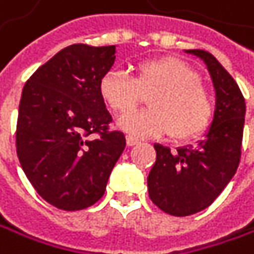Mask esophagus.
Instances as JSON below:
<instances>
[{"instance_id": "esophagus-1", "label": "esophagus", "mask_w": 254, "mask_h": 254, "mask_svg": "<svg viewBox=\"0 0 254 254\" xmlns=\"http://www.w3.org/2000/svg\"><path fill=\"white\" fill-rule=\"evenodd\" d=\"M139 142H140V139H137L136 136H131V134L127 136V145L133 146V145H136V143H139Z\"/></svg>"}]
</instances>
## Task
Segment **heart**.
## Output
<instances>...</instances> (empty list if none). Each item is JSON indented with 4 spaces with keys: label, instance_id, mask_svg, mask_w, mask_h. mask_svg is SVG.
<instances>
[{
    "label": "heart",
    "instance_id": "b5f03b06",
    "mask_svg": "<svg viewBox=\"0 0 254 254\" xmlns=\"http://www.w3.org/2000/svg\"><path fill=\"white\" fill-rule=\"evenodd\" d=\"M102 99L117 114L132 112L151 93L150 109L124 117L120 127L139 136L189 139L202 133L211 123L214 102L200 83L199 74L177 58H157L137 64L134 76L127 71H108L99 85Z\"/></svg>",
    "mask_w": 254,
    "mask_h": 254
}]
</instances>
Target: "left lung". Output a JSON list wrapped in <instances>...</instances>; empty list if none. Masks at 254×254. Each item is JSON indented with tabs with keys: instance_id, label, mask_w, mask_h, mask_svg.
I'll return each mask as SVG.
<instances>
[{
	"instance_id": "1",
	"label": "left lung",
	"mask_w": 254,
	"mask_h": 254,
	"mask_svg": "<svg viewBox=\"0 0 254 254\" xmlns=\"http://www.w3.org/2000/svg\"><path fill=\"white\" fill-rule=\"evenodd\" d=\"M199 57L215 88V112L203 140L171 151L155 143V163L148 175V193L166 214L184 217L208 208L235 175L246 117V102L235 79L209 52L186 51Z\"/></svg>"
}]
</instances>
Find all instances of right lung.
<instances>
[{
  "label": "right lung",
  "mask_w": 254,
  "mask_h": 254,
  "mask_svg": "<svg viewBox=\"0 0 254 254\" xmlns=\"http://www.w3.org/2000/svg\"><path fill=\"white\" fill-rule=\"evenodd\" d=\"M114 63L115 46L71 45L23 86L17 157L36 191L60 209L79 211L100 200L126 148L124 133L109 130L112 117L99 89Z\"/></svg>",
  "instance_id": "obj_1"
}]
</instances>
